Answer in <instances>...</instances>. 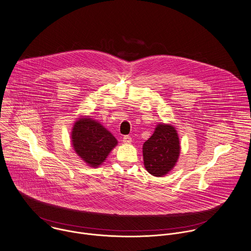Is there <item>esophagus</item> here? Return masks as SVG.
<instances>
[{"label": "esophagus", "mask_w": 251, "mask_h": 251, "mask_svg": "<svg viewBox=\"0 0 251 251\" xmlns=\"http://www.w3.org/2000/svg\"><path fill=\"white\" fill-rule=\"evenodd\" d=\"M122 142L124 144H130L132 142V138L130 136H124L122 139Z\"/></svg>", "instance_id": "34e87169"}]
</instances>
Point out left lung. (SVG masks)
Masks as SVG:
<instances>
[{
  "instance_id": "8db88e82",
  "label": "left lung",
  "mask_w": 251,
  "mask_h": 251,
  "mask_svg": "<svg viewBox=\"0 0 251 251\" xmlns=\"http://www.w3.org/2000/svg\"><path fill=\"white\" fill-rule=\"evenodd\" d=\"M180 141L170 124H158L143 146L144 164L152 176L162 177L171 171L180 155Z\"/></svg>"
}]
</instances>
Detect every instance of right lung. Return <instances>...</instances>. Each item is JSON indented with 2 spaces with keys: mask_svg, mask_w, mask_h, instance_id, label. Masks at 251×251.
Here are the masks:
<instances>
[{
  "mask_svg": "<svg viewBox=\"0 0 251 251\" xmlns=\"http://www.w3.org/2000/svg\"><path fill=\"white\" fill-rule=\"evenodd\" d=\"M71 143L77 155L90 167L97 168L104 162L117 140L100 122L82 117L74 123Z\"/></svg>",
  "mask_w": 251,
  "mask_h": 251,
  "instance_id": "1",
  "label": "right lung"
}]
</instances>
